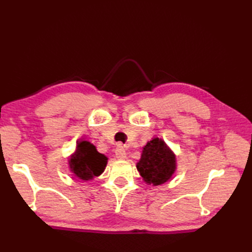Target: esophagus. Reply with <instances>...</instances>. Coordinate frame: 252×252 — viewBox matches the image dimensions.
Masks as SVG:
<instances>
[{
    "mask_svg": "<svg viewBox=\"0 0 252 252\" xmlns=\"http://www.w3.org/2000/svg\"><path fill=\"white\" fill-rule=\"evenodd\" d=\"M116 157L119 159H124L126 158V151L123 147L121 146V145H119V146L116 149Z\"/></svg>",
    "mask_w": 252,
    "mask_h": 252,
    "instance_id": "1",
    "label": "esophagus"
}]
</instances>
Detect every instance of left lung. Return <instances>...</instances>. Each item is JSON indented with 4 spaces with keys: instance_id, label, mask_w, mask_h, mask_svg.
<instances>
[{
    "instance_id": "obj_1",
    "label": "left lung",
    "mask_w": 252,
    "mask_h": 252,
    "mask_svg": "<svg viewBox=\"0 0 252 252\" xmlns=\"http://www.w3.org/2000/svg\"><path fill=\"white\" fill-rule=\"evenodd\" d=\"M177 168L175 157L162 139L155 138L143 148L136 169L147 184L161 185L168 181Z\"/></svg>"
}]
</instances>
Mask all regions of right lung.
<instances>
[{
	"label": "right lung",
	"instance_id": "1",
	"mask_svg": "<svg viewBox=\"0 0 252 252\" xmlns=\"http://www.w3.org/2000/svg\"><path fill=\"white\" fill-rule=\"evenodd\" d=\"M106 165L107 158L97 152L94 145L87 141H82L77 145V149L69 161L72 173L83 181L98 177L103 173Z\"/></svg>",
	"mask_w": 252,
	"mask_h": 252
}]
</instances>
